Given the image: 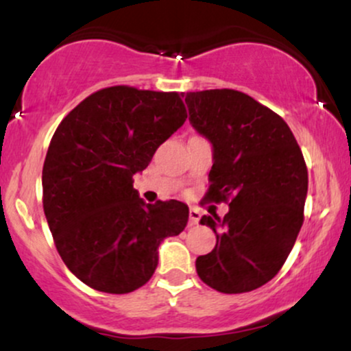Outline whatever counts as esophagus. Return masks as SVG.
Instances as JSON below:
<instances>
[{"label":"esophagus","instance_id":"esophagus-1","mask_svg":"<svg viewBox=\"0 0 351 351\" xmlns=\"http://www.w3.org/2000/svg\"><path fill=\"white\" fill-rule=\"evenodd\" d=\"M199 217H201V215H199L198 209H195V208L189 209V226H196V224L199 223Z\"/></svg>","mask_w":351,"mask_h":351}]
</instances>
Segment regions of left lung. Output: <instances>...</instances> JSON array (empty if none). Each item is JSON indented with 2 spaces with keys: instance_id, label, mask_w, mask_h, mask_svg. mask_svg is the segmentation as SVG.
<instances>
[{
  "instance_id": "left-lung-1",
  "label": "left lung",
  "mask_w": 351,
  "mask_h": 351,
  "mask_svg": "<svg viewBox=\"0 0 351 351\" xmlns=\"http://www.w3.org/2000/svg\"><path fill=\"white\" fill-rule=\"evenodd\" d=\"M189 122L213 143L204 199L229 213L203 216L216 245L196 259L204 284L223 293L259 289L277 276L304 223L308 175L280 115L232 88L186 92Z\"/></svg>"
}]
</instances>
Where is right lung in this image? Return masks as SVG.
<instances>
[{"label": "right lung", "instance_id": "obj_1", "mask_svg": "<svg viewBox=\"0 0 351 351\" xmlns=\"http://www.w3.org/2000/svg\"><path fill=\"white\" fill-rule=\"evenodd\" d=\"M178 92L100 88L62 119L43 167L56 249L88 287L128 293L152 279L158 245L188 223L181 201L145 204L134 175L186 120Z\"/></svg>", "mask_w": 351, "mask_h": 351}]
</instances>
